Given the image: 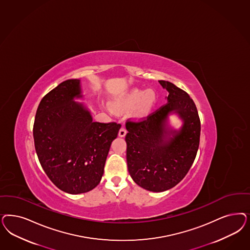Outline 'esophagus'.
Masks as SVG:
<instances>
[{
	"label": "esophagus",
	"mask_w": 250,
	"mask_h": 250,
	"mask_svg": "<svg viewBox=\"0 0 250 250\" xmlns=\"http://www.w3.org/2000/svg\"><path fill=\"white\" fill-rule=\"evenodd\" d=\"M126 133H127V130H126L125 128L122 127V128L120 129V131H119V136H120V137H125Z\"/></svg>",
	"instance_id": "esophagus-1"
}]
</instances>
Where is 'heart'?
Returning <instances> with one entry per match:
<instances>
[{"label": "heart", "mask_w": 250, "mask_h": 250, "mask_svg": "<svg viewBox=\"0 0 250 250\" xmlns=\"http://www.w3.org/2000/svg\"><path fill=\"white\" fill-rule=\"evenodd\" d=\"M155 101L156 95L152 90L135 88L129 91L120 100L115 101L111 106L114 110L121 111L138 104V116L144 117L152 110Z\"/></svg>", "instance_id": "1"}]
</instances>
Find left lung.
<instances>
[{"mask_svg":"<svg viewBox=\"0 0 250 250\" xmlns=\"http://www.w3.org/2000/svg\"><path fill=\"white\" fill-rule=\"evenodd\" d=\"M167 103L139 122L127 121V164L133 181L143 188L162 192L178 184L193 164L200 145L201 121L190 97L167 81ZM170 114L183 121L179 129L169 125Z\"/></svg>","mask_w":250,"mask_h":250,"instance_id":"left-lung-1","label":"left lung"}]
</instances>
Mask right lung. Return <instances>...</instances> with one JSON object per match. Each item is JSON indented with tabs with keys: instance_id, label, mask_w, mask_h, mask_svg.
<instances>
[{
	"instance_id": "add662e5",
	"label": "right lung",
	"mask_w": 250,
	"mask_h": 250,
	"mask_svg": "<svg viewBox=\"0 0 250 250\" xmlns=\"http://www.w3.org/2000/svg\"><path fill=\"white\" fill-rule=\"evenodd\" d=\"M81 81L69 79L39 105L33 128L36 152L52 183L69 194L88 192L101 181L121 124L94 122L82 99Z\"/></svg>"
}]
</instances>
